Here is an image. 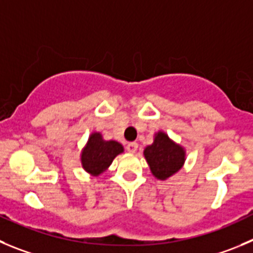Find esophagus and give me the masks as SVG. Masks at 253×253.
Wrapping results in <instances>:
<instances>
[{
  "instance_id": "obj_1",
  "label": "esophagus",
  "mask_w": 253,
  "mask_h": 253,
  "mask_svg": "<svg viewBox=\"0 0 253 253\" xmlns=\"http://www.w3.org/2000/svg\"><path fill=\"white\" fill-rule=\"evenodd\" d=\"M126 148H127V151H128V152L134 153L136 151H137L138 145H137V142H129V143H127Z\"/></svg>"
}]
</instances>
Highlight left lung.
<instances>
[{"label":"left lung","mask_w":253,"mask_h":253,"mask_svg":"<svg viewBox=\"0 0 253 253\" xmlns=\"http://www.w3.org/2000/svg\"><path fill=\"white\" fill-rule=\"evenodd\" d=\"M153 176L166 180L176 173L185 164L186 153L180 145L169 140L165 132L156 133L155 141L143 152Z\"/></svg>","instance_id":"left-lung-1"}]
</instances>
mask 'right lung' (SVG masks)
<instances>
[{
  "mask_svg": "<svg viewBox=\"0 0 253 253\" xmlns=\"http://www.w3.org/2000/svg\"><path fill=\"white\" fill-rule=\"evenodd\" d=\"M124 152L121 143L116 141H105L101 133L94 132L89 136L88 142L81 155L82 167L93 176H98L112 164L116 156Z\"/></svg>",
  "mask_w": 253,
  "mask_h": 253,
  "instance_id": "right-lung-1",
  "label": "right lung"
}]
</instances>
